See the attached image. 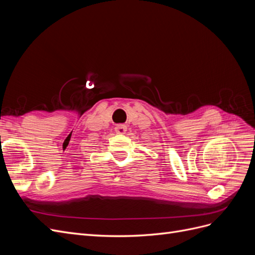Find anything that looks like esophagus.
Here are the masks:
<instances>
[{
  "instance_id": "1",
  "label": "esophagus",
  "mask_w": 255,
  "mask_h": 255,
  "mask_svg": "<svg viewBox=\"0 0 255 255\" xmlns=\"http://www.w3.org/2000/svg\"><path fill=\"white\" fill-rule=\"evenodd\" d=\"M127 128H128L126 125H122V123H120V125L116 126L115 130H116V133H118V134H125L127 132Z\"/></svg>"
}]
</instances>
